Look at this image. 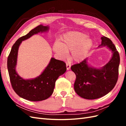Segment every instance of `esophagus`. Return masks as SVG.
<instances>
[{"instance_id":"esophagus-1","label":"esophagus","mask_w":126,"mask_h":126,"mask_svg":"<svg viewBox=\"0 0 126 126\" xmlns=\"http://www.w3.org/2000/svg\"><path fill=\"white\" fill-rule=\"evenodd\" d=\"M66 67H67V70H69V69H70L71 66L69 64L67 63V64H66Z\"/></svg>"}]
</instances>
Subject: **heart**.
<instances>
[{
    "instance_id": "b5f03b06",
    "label": "heart",
    "mask_w": 126,
    "mask_h": 126,
    "mask_svg": "<svg viewBox=\"0 0 126 126\" xmlns=\"http://www.w3.org/2000/svg\"><path fill=\"white\" fill-rule=\"evenodd\" d=\"M94 43L93 39L88 37L86 33L70 32L61 38L60 42H55L52 49L62 59H66L68 52H71V59L75 62L80 63L87 58Z\"/></svg>"
}]
</instances>
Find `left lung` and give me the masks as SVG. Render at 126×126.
<instances>
[{"label":"left lung","instance_id":"8db88e82","mask_svg":"<svg viewBox=\"0 0 126 126\" xmlns=\"http://www.w3.org/2000/svg\"><path fill=\"white\" fill-rule=\"evenodd\" d=\"M98 48L106 47L112 52L108 63L100 68L93 67L86 58L80 63L71 67L76 76L74 89L80 97L95 99L108 94L115 86L118 77L120 57L112 41L103 36Z\"/></svg>","mask_w":126,"mask_h":126}]
</instances>
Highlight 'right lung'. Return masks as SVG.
Instances as JSON below:
<instances>
[{
  "mask_svg": "<svg viewBox=\"0 0 126 126\" xmlns=\"http://www.w3.org/2000/svg\"><path fill=\"white\" fill-rule=\"evenodd\" d=\"M49 26L40 25L26 35L19 38L13 46L7 60V68L11 86L19 96L25 99L38 101L47 99L54 92L56 80L66 71V63L51 58L47 67L37 77L25 79L16 71L18 49L22 41L39 32H49Z\"/></svg>",
  "mask_w": 126,
  "mask_h": 126,
  "instance_id": "right-lung-1",
  "label": "right lung"
}]
</instances>
